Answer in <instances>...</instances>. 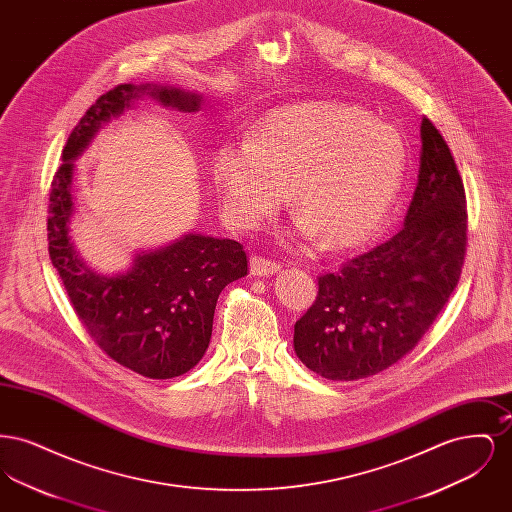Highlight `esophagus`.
<instances>
[{
  "label": "esophagus",
  "mask_w": 512,
  "mask_h": 512,
  "mask_svg": "<svg viewBox=\"0 0 512 512\" xmlns=\"http://www.w3.org/2000/svg\"><path fill=\"white\" fill-rule=\"evenodd\" d=\"M249 270H251L253 276H270V274L280 270V263H276L272 259H265L261 255H255L249 261Z\"/></svg>",
  "instance_id": "34e87169"
}]
</instances>
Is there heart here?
<instances>
[{
    "instance_id": "heart-1",
    "label": "heart",
    "mask_w": 512,
    "mask_h": 512,
    "mask_svg": "<svg viewBox=\"0 0 512 512\" xmlns=\"http://www.w3.org/2000/svg\"><path fill=\"white\" fill-rule=\"evenodd\" d=\"M407 165L401 134L368 111L313 101L268 113L249 142L220 144L211 174L224 211L257 226L280 209L292 184L295 232L326 249L365 244L399 194Z\"/></svg>"
}]
</instances>
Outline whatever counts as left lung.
<instances>
[{"instance_id": "8db88e82", "label": "left lung", "mask_w": 512, "mask_h": 512, "mask_svg": "<svg viewBox=\"0 0 512 512\" xmlns=\"http://www.w3.org/2000/svg\"><path fill=\"white\" fill-rule=\"evenodd\" d=\"M420 169L403 228L318 276V295L295 322L301 363L351 382L403 359L457 288L466 255V195L451 149L430 119L420 122Z\"/></svg>"}]
</instances>
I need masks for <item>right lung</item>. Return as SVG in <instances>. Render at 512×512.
I'll use <instances>...</instances> for the list:
<instances>
[{"instance_id":"right-lung-1","label":"right lung","mask_w":512,"mask_h":512,"mask_svg":"<svg viewBox=\"0 0 512 512\" xmlns=\"http://www.w3.org/2000/svg\"><path fill=\"white\" fill-rule=\"evenodd\" d=\"M157 99L192 113L201 96L171 86L119 84L86 111L63 149V165L49 192V257L74 311L99 349L146 378L167 380L194 368L205 355L220 292L247 274L244 245L201 234L136 255L132 267L101 276L78 257L69 222L73 215L74 159L101 124L121 115L134 99Z\"/></svg>"}]
</instances>
